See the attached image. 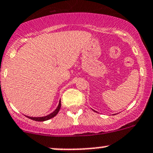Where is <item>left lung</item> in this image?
I'll use <instances>...</instances> for the list:
<instances>
[{"instance_id": "left-lung-1", "label": "left lung", "mask_w": 153, "mask_h": 153, "mask_svg": "<svg viewBox=\"0 0 153 153\" xmlns=\"http://www.w3.org/2000/svg\"><path fill=\"white\" fill-rule=\"evenodd\" d=\"M93 111H94V110H93Z\"/></svg>"}]
</instances>
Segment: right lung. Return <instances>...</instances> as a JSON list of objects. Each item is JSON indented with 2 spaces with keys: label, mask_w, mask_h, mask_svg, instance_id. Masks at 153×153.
<instances>
[{
  "label": "right lung",
  "mask_w": 153,
  "mask_h": 153,
  "mask_svg": "<svg viewBox=\"0 0 153 153\" xmlns=\"http://www.w3.org/2000/svg\"><path fill=\"white\" fill-rule=\"evenodd\" d=\"M60 107H61V102H60H60H59V105L58 106H57V108H56L55 110H54V111H53L52 113H51L50 114H48V115H47V116H45V117H29V116H26L27 117L29 118V119L30 120H35V121H38V122H43V121H46V120H48L51 119V118H53L54 117H55L56 115H57V114H58L59 111H60Z\"/></svg>",
  "instance_id": "1"
}]
</instances>
